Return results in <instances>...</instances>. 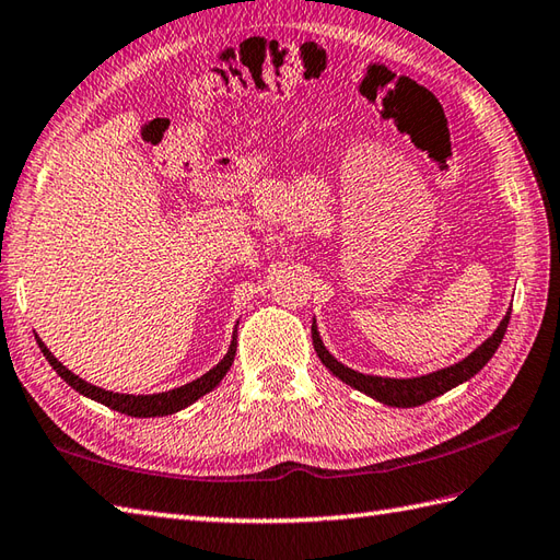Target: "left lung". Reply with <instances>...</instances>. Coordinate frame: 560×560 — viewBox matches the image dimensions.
Segmentation results:
<instances>
[{
    "label": "left lung",
    "instance_id": "8db88e82",
    "mask_svg": "<svg viewBox=\"0 0 560 560\" xmlns=\"http://www.w3.org/2000/svg\"><path fill=\"white\" fill-rule=\"evenodd\" d=\"M509 319H511V310L505 312V317L501 319L497 331H493L482 346H477L470 355L463 358L460 362H456V365H448L444 370L429 372V374H422V376H410V380H394V376L362 374V372L346 368L343 362L336 360L327 350V346L322 343V336L317 331L315 322H312V346H315L322 365L327 368L334 376H339L343 384L358 388V392L384 402V406L415 408V406H422V402L432 400L441 394L451 392V388H456L458 384H463L467 380H472V376L491 360V355L497 353V348L503 341V334H505V329H509Z\"/></svg>",
    "mask_w": 560,
    "mask_h": 560
}]
</instances>
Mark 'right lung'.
<instances>
[{
	"mask_svg": "<svg viewBox=\"0 0 560 560\" xmlns=\"http://www.w3.org/2000/svg\"><path fill=\"white\" fill-rule=\"evenodd\" d=\"M35 339H37V346H40V350H43V355L47 358V362L51 365V370H55L71 388H75L78 394L90 398V400H97V402H102V406H107L116 412L131 415V418H164V415H174L178 410H184V408L190 406V402L202 398L205 394H210L212 388L219 386V382L224 380L226 372L231 370L233 358H236V346H238V341H236L238 336H236V331H233V339H231L226 355L221 358L210 372H205L200 380H192L190 384L172 388V392L133 396V394L107 392V388H100L95 384L81 380V376L73 374L67 365H61V362L55 355H51V350L43 343L40 336L35 334Z\"/></svg>",
	"mask_w": 560,
	"mask_h": 560,
	"instance_id": "add662e5",
	"label": "right lung"
}]
</instances>
